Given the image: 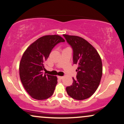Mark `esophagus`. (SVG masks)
<instances>
[{
    "label": "esophagus",
    "instance_id": "1",
    "mask_svg": "<svg viewBox=\"0 0 124 124\" xmlns=\"http://www.w3.org/2000/svg\"><path fill=\"white\" fill-rule=\"evenodd\" d=\"M58 79H61V80H62V79H63V76H58Z\"/></svg>",
    "mask_w": 124,
    "mask_h": 124
}]
</instances>
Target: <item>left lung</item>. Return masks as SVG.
Instances as JSON below:
<instances>
[{
  "mask_svg": "<svg viewBox=\"0 0 124 124\" xmlns=\"http://www.w3.org/2000/svg\"><path fill=\"white\" fill-rule=\"evenodd\" d=\"M73 49V63L78 65L76 79L67 87L66 92L75 100H83L91 97L97 89L103 74L102 61L94 48L84 38L63 34Z\"/></svg>",
  "mask_w": 124,
  "mask_h": 124,
  "instance_id": "left-lung-1",
  "label": "left lung"
}]
</instances>
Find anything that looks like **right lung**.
Instances as JSON below:
<instances>
[{"instance_id":"obj_1","label":"right lung","mask_w":124,"mask_h":124,"mask_svg":"<svg viewBox=\"0 0 124 124\" xmlns=\"http://www.w3.org/2000/svg\"><path fill=\"white\" fill-rule=\"evenodd\" d=\"M65 40L58 35H45L32 43L24 52L19 65L20 80L33 99L42 100L53 94L57 77L43 74L44 63L53 48Z\"/></svg>"}]
</instances>
